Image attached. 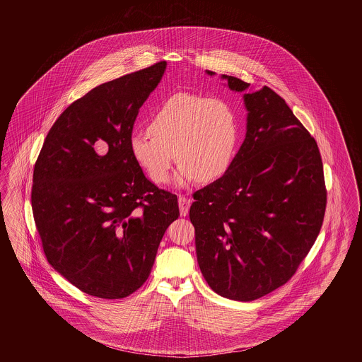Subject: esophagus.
I'll return each instance as SVG.
<instances>
[{"mask_svg": "<svg viewBox=\"0 0 362 362\" xmlns=\"http://www.w3.org/2000/svg\"><path fill=\"white\" fill-rule=\"evenodd\" d=\"M177 203H179L180 215H182V216H187V214H188V211H189V206H191V200L185 197H179Z\"/></svg>", "mask_w": 362, "mask_h": 362, "instance_id": "obj_1", "label": "esophagus"}]
</instances>
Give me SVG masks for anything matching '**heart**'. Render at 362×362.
Returning a JSON list of instances; mask_svg holds the SVG:
<instances>
[{"instance_id": "b5f03b06", "label": "heart", "mask_w": 362, "mask_h": 362, "mask_svg": "<svg viewBox=\"0 0 362 362\" xmlns=\"http://www.w3.org/2000/svg\"><path fill=\"white\" fill-rule=\"evenodd\" d=\"M150 134L130 139L136 163L158 185L170 180L176 158L175 183L187 186L200 176L214 182L224 175L235 158L239 126L226 99L177 93L165 99L148 123Z\"/></svg>"}]
</instances>
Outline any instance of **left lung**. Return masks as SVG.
I'll use <instances>...</instances> for the list:
<instances>
[{"label":"left lung","mask_w":362,"mask_h":362,"mask_svg":"<svg viewBox=\"0 0 362 362\" xmlns=\"http://www.w3.org/2000/svg\"><path fill=\"white\" fill-rule=\"evenodd\" d=\"M221 78L233 91L250 88ZM243 98L245 139L228 171L194 194L189 219L211 289L252 301L284 285L305 259L322 226L327 188L317 143L284 99L267 86Z\"/></svg>","instance_id":"left-lung-1"}]
</instances>
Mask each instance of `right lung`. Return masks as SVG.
<instances>
[{
    "instance_id": "right-lung-1",
    "label": "right lung",
    "mask_w": 362,
    "mask_h": 362,
    "mask_svg": "<svg viewBox=\"0 0 362 362\" xmlns=\"http://www.w3.org/2000/svg\"><path fill=\"white\" fill-rule=\"evenodd\" d=\"M165 61L90 90L58 117L34 165L32 209L49 264L99 298L130 296L177 219L174 194L130 150L134 122Z\"/></svg>"
}]
</instances>
